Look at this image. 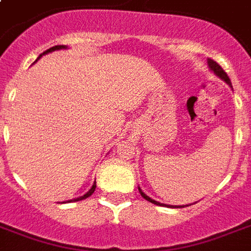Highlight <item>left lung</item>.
Wrapping results in <instances>:
<instances>
[{
	"label": "left lung",
	"mask_w": 251,
	"mask_h": 251,
	"mask_svg": "<svg viewBox=\"0 0 251 251\" xmlns=\"http://www.w3.org/2000/svg\"><path fill=\"white\" fill-rule=\"evenodd\" d=\"M208 65H210L211 70H212V72H214L215 74H216V75H219V76H220V78H222L223 80H226V83L229 84V86H232V83H230V79H229V76H228V74H226V73L224 72V69H223L222 66H220V65H219L218 62H216V61L208 60ZM139 193H141L142 197H143V198H145V199H147L149 202L153 203V204H159V206H165V204H160V203L156 202V201H153V199L150 198L149 195H146L145 193H143V191L141 190V189H139ZM168 207H172V206H168Z\"/></svg>",
	"instance_id": "left-lung-1"
}]
</instances>
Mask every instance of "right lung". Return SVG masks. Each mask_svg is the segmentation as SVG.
<instances>
[{
	"label": "right lung",
	"mask_w": 251,
	"mask_h": 251,
	"mask_svg": "<svg viewBox=\"0 0 251 251\" xmlns=\"http://www.w3.org/2000/svg\"><path fill=\"white\" fill-rule=\"evenodd\" d=\"M64 48H66V47H65V45H54V47H52V48L47 49V50H45V52H43V54H47V53L53 52V50H57V49H64ZM43 54H40V56H39V58H40V57L43 56ZM95 189H96V182H94V185H92V187H91L90 191H88V193H87V194H84L83 197H79V198L73 199V201H74V202H76V201H83V199L88 198V197H90V195L94 194Z\"/></svg>",
	"instance_id": "add662e5"
}]
</instances>
